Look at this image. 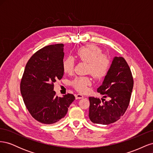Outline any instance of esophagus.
<instances>
[{"instance_id":"34e87169","label":"esophagus","mask_w":153,"mask_h":153,"mask_svg":"<svg viewBox=\"0 0 153 153\" xmlns=\"http://www.w3.org/2000/svg\"><path fill=\"white\" fill-rule=\"evenodd\" d=\"M83 98H84V96H83V95L80 94H77L75 95V98L76 100H80V99H82Z\"/></svg>"}]
</instances>
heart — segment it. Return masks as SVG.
<instances>
[{"label":"heart","instance_id":"heart-1","mask_svg":"<svg viewBox=\"0 0 153 153\" xmlns=\"http://www.w3.org/2000/svg\"><path fill=\"white\" fill-rule=\"evenodd\" d=\"M76 57L81 61L88 64L87 73H91L96 79H102L107 75L110 68V58L96 46L89 45L80 47L76 51ZM75 61L72 57H67L64 60L62 68L64 71L71 74L74 70ZM92 84L90 76H77L71 82V85L80 92H85L88 87Z\"/></svg>","mask_w":153,"mask_h":153}]
</instances>
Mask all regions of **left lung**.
I'll use <instances>...</instances> for the list:
<instances>
[{
  "mask_svg": "<svg viewBox=\"0 0 153 153\" xmlns=\"http://www.w3.org/2000/svg\"><path fill=\"white\" fill-rule=\"evenodd\" d=\"M133 78L127 62L122 57H114L104 81L98 92L110 98L105 101L89 97V117L94 124L108 125L121 118L126 112L130 101Z\"/></svg>",
  "mask_w": 153,
  "mask_h": 153,
  "instance_id": "8db88e82",
  "label": "left lung"
}]
</instances>
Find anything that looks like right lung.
Returning <instances> with one entry per match:
<instances>
[{
  "label": "right lung",
  "mask_w": 153,
  "mask_h": 153,
  "mask_svg": "<svg viewBox=\"0 0 153 153\" xmlns=\"http://www.w3.org/2000/svg\"><path fill=\"white\" fill-rule=\"evenodd\" d=\"M64 47L62 43L51 45L37 51L22 78L20 91L26 108L41 123L53 124L64 117L75 99L69 93L59 98L53 91V84L64 75Z\"/></svg>",
  "instance_id": "add662e5"
}]
</instances>
